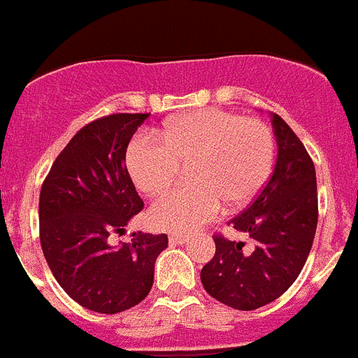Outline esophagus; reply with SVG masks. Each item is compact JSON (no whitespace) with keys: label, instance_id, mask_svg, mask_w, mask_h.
<instances>
[{"label":"esophagus","instance_id":"34e87169","mask_svg":"<svg viewBox=\"0 0 358 358\" xmlns=\"http://www.w3.org/2000/svg\"><path fill=\"white\" fill-rule=\"evenodd\" d=\"M169 241H170V245H182L188 241V236L181 234V232H173V234H170Z\"/></svg>","mask_w":358,"mask_h":358}]
</instances>
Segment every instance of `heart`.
Here are the masks:
<instances>
[{
  "mask_svg": "<svg viewBox=\"0 0 358 358\" xmlns=\"http://www.w3.org/2000/svg\"><path fill=\"white\" fill-rule=\"evenodd\" d=\"M162 138L140 133L126 152L134 185L157 193L189 162L192 181L157 196L150 218L166 231H193L229 208L245 206L266 185L273 166V136L257 119L206 108L169 120Z\"/></svg>",
  "mask_w": 358,
  "mask_h": 358,
  "instance_id": "obj_1",
  "label": "heart"
}]
</instances>
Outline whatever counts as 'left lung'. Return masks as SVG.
<instances>
[{
  "instance_id": "8db88e82",
  "label": "left lung",
  "mask_w": 358,
  "mask_h": 358,
  "mask_svg": "<svg viewBox=\"0 0 358 358\" xmlns=\"http://www.w3.org/2000/svg\"><path fill=\"white\" fill-rule=\"evenodd\" d=\"M277 162L270 181L248 209L231 220L243 241L215 236V257L202 268L204 289L238 310H254L277 300L296 280L309 257L317 225L316 170L289 126L271 113Z\"/></svg>"
}]
</instances>
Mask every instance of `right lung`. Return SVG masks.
Returning <instances> with one entry per match:
<instances>
[{
    "label": "right lung",
    "instance_id": "1",
    "mask_svg": "<svg viewBox=\"0 0 358 358\" xmlns=\"http://www.w3.org/2000/svg\"><path fill=\"white\" fill-rule=\"evenodd\" d=\"M150 113H115L87 124L52 163L41 189L38 224L48 266L85 309L117 314L138 306L154 282L166 234L133 232L111 245L143 209L126 166L129 140Z\"/></svg>",
    "mask_w": 358,
    "mask_h": 358
}]
</instances>
